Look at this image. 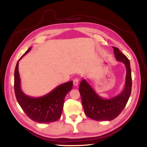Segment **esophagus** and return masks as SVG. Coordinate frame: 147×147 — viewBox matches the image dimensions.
I'll use <instances>...</instances> for the list:
<instances>
[{
	"instance_id": "obj_1",
	"label": "esophagus",
	"mask_w": 147,
	"mask_h": 147,
	"mask_svg": "<svg viewBox=\"0 0 147 147\" xmlns=\"http://www.w3.org/2000/svg\"><path fill=\"white\" fill-rule=\"evenodd\" d=\"M78 84H79V79L78 78H74V80H73V85H74V86H77V85H78Z\"/></svg>"
}]
</instances>
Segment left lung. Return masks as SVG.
<instances>
[{
	"label": "left lung",
	"mask_w": 147,
	"mask_h": 147,
	"mask_svg": "<svg viewBox=\"0 0 147 147\" xmlns=\"http://www.w3.org/2000/svg\"><path fill=\"white\" fill-rule=\"evenodd\" d=\"M112 48L116 60L123 62L126 67L125 86L122 93L115 97L104 99L96 93L85 80L81 82L79 86L85 114L95 121H111L117 117L125 107L131 92V71L129 59L119 49L115 47Z\"/></svg>",
	"instance_id": "8db88e82"
}]
</instances>
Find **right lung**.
I'll return each instance as SVG.
<instances>
[{"label": "right lung", "instance_id": "add662e5", "mask_svg": "<svg viewBox=\"0 0 147 147\" xmlns=\"http://www.w3.org/2000/svg\"><path fill=\"white\" fill-rule=\"evenodd\" d=\"M31 49H28L19 61ZM19 61L14 71V92L18 104L27 116L36 123H50L57 121L62 114L65 96L73 88V81L61 84L45 96L31 97L24 94L21 89Z\"/></svg>", "mask_w": 147, "mask_h": 147}]
</instances>
